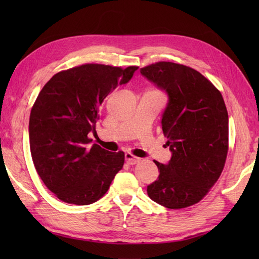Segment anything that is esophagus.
Instances as JSON below:
<instances>
[{
    "instance_id": "esophagus-1",
    "label": "esophagus",
    "mask_w": 259,
    "mask_h": 259,
    "mask_svg": "<svg viewBox=\"0 0 259 259\" xmlns=\"http://www.w3.org/2000/svg\"><path fill=\"white\" fill-rule=\"evenodd\" d=\"M124 159H125V162L128 164H136L137 162H139V160H140L138 157H135L133 153H130V152L125 153Z\"/></svg>"
}]
</instances>
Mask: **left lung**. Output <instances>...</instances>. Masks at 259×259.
Wrapping results in <instances>:
<instances>
[{
  "label": "left lung",
  "mask_w": 259,
  "mask_h": 259,
  "mask_svg": "<svg viewBox=\"0 0 259 259\" xmlns=\"http://www.w3.org/2000/svg\"><path fill=\"white\" fill-rule=\"evenodd\" d=\"M168 93L161 119L168 164L155 161L158 179L147 187L148 196L169 209L195 205L221 177L228 152V112L221 91L195 69L160 61L140 69Z\"/></svg>",
  "instance_id": "1"
}]
</instances>
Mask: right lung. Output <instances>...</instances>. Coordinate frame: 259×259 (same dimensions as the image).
I'll return each mask as SVG.
<instances>
[{
	"mask_svg": "<svg viewBox=\"0 0 259 259\" xmlns=\"http://www.w3.org/2000/svg\"><path fill=\"white\" fill-rule=\"evenodd\" d=\"M138 67L122 69L87 63L60 71L38 93L30 114L33 163L48 189L60 200L90 205L108 191L123 167L124 153L90 145L99 107Z\"/></svg>",
	"mask_w": 259,
	"mask_h": 259,
	"instance_id": "obj_1",
	"label": "right lung"
}]
</instances>
